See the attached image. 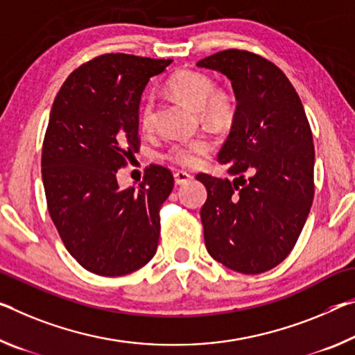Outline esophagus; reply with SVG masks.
<instances>
[{
	"label": "esophagus",
	"mask_w": 355,
	"mask_h": 355,
	"mask_svg": "<svg viewBox=\"0 0 355 355\" xmlns=\"http://www.w3.org/2000/svg\"><path fill=\"white\" fill-rule=\"evenodd\" d=\"M191 178H193V177H191V173H188L187 171H177L175 173H173V180H175V184L188 183Z\"/></svg>",
	"instance_id": "1"
}]
</instances>
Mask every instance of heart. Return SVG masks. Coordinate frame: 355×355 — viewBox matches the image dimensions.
<instances>
[{
	"mask_svg": "<svg viewBox=\"0 0 355 355\" xmlns=\"http://www.w3.org/2000/svg\"><path fill=\"white\" fill-rule=\"evenodd\" d=\"M167 89L173 96L183 101L194 109L207 125L213 128H227L234 123L237 115V101L226 88H216L215 80L199 71H178L167 80ZM139 126L144 131L155 123V103L151 98H145L139 107ZM213 148V142L208 137H198L188 142L172 144L166 151L168 161L183 167H194L199 164L200 157Z\"/></svg>",
	"mask_w": 355,
	"mask_h": 355,
	"instance_id": "obj_1",
	"label": "heart"
}]
</instances>
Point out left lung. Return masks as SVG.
Returning a JSON list of instances; mask_svg holds the SVG:
<instances>
[{
	"label": "left lung",
	"mask_w": 355,
	"mask_h": 355,
	"mask_svg": "<svg viewBox=\"0 0 355 355\" xmlns=\"http://www.w3.org/2000/svg\"><path fill=\"white\" fill-rule=\"evenodd\" d=\"M198 66L227 76L237 115L219 151L237 178L199 173L207 251L245 275L272 270L289 256L314 198V145L302 101L289 78L263 56L229 49Z\"/></svg>",
	"instance_id": "8db88e82"
}]
</instances>
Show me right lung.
I'll use <instances>...</instances> for the list:
<instances>
[{
    "label": "right lung",
    "instance_id": "add662e5",
    "mask_svg": "<svg viewBox=\"0 0 355 355\" xmlns=\"http://www.w3.org/2000/svg\"><path fill=\"white\" fill-rule=\"evenodd\" d=\"M171 63L99 55L71 72L53 101L41 161L47 208L66 250L94 275L132 273L156 252L172 172L150 164L137 188L121 189L116 171L140 147L144 88Z\"/></svg>",
    "mask_w": 355,
    "mask_h": 355
}]
</instances>
